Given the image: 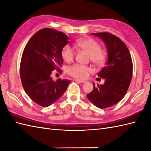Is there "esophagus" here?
I'll return each mask as SVG.
<instances>
[{
    "instance_id": "obj_1",
    "label": "esophagus",
    "mask_w": 151,
    "mask_h": 151,
    "mask_svg": "<svg viewBox=\"0 0 151 151\" xmlns=\"http://www.w3.org/2000/svg\"><path fill=\"white\" fill-rule=\"evenodd\" d=\"M75 81L80 82V83H85L86 82L85 80H78V79H76Z\"/></svg>"
}]
</instances>
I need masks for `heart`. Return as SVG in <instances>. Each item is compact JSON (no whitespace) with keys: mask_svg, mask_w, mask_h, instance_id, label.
Segmentation results:
<instances>
[{"mask_svg":"<svg viewBox=\"0 0 151 151\" xmlns=\"http://www.w3.org/2000/svg\"><path fill=\"white\" fill-rule=\"evenodd\" d=\"M77 47L81 49L89 55V58L94 64L101 65L106 61V55L105 52L101 50V46L99 42L91 38H83L76 42ZM62 57L66 62H71L75 57L74 49L69 45H66L62 48ZM92 71L91 68L88 66L75 64L68 69L69 75L78 79H84L88 76L89 73Z\"/></svg>","mask_w":151,"mask_h":151,"instance_id":"b5f03b06","label":"heart"}]
</instances>
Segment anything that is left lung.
Returning <instances> with one entry per match:
<instances>
[{
	"label": "left lung",
	"instance_id": "left-lung-1",
	"mask_svg": "<svg viewBox=\"0 0 151 151\" xmlns=\"http://www.w3.org/2000/svg\"><path fill=\"white\" fill-rule=\"evenodd\" d=\"M100 38L106 46L107 61L98 76L105 79L103 85L95 87L87 98L96 107L104 109L114 106L124 97L131 82L132 62L127 47L114 35L104 32L93 33Z\"/></svg>",
	"mask_w": 151,
	"mask_h": 151
}]
</instances>
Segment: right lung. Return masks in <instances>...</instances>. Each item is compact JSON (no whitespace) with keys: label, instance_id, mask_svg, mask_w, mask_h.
<instances>
[{"label":"right lung","instance_id":"obj_1","mask_svg":"<svg viewBox=\"0 0 151 151\" xmlns=\"http://www.w3.org/2000/svg\"><path fill=\"white\" fill-rule=\"evenodd\" d=\"M64 33L44 28L28 41L20 62L21 82L26 93L34 102L48 107L60 98L67 89L69 80L54 81L52 71L63 65L62 50L69 43Z\"/></svg>","mask_w":151,"mask_h":151}]
</instances>
